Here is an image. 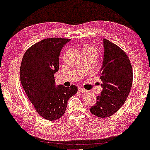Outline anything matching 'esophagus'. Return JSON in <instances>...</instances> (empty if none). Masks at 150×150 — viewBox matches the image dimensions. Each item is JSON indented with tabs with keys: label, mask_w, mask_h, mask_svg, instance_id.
I'll list each match as a JSON object with an SVG mask.
<instances>
[{
	"label": "esophagus",
	"mask_w": 150,
	"mask_h": 150,
	"mask_svg": "<svg viewBox=\"0 0 150 150\" xmlns=\"http://www.w3.org/2000/svg\"><path fill=\"white\" fill-rule=\"evenodd\" d=\"M78 90H79V91L82 92V93H85V92L87 91L86 89H83V88H82V87H79V88H78Z\"/></svg>",
	"instance_id": "1"
}]
</instances>
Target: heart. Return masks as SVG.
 <instances>
[{
  "instance_id": "obj_1",
  "label": "heart",
  "mask_w": 150,
  "mask_h": 150,
  "mask_svg": "<svg viewBox=\"0 0 150 150\" xmlns=\"http://www.w3.org/2000/svg\"><path fill=\"white\" fill-rule=\"evenodd\" d=\"M87 49H91V48H87Z\"/></svg>"
}]
</instances>
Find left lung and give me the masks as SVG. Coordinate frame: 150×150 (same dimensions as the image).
Returning a JSON list of instances; mask_svg holds the SVG:
<instances>
[{
  "mask_svg": "<svg viewBox=\"0 0 150 150\" xmlns=\"http://www.w3.org/2000/svg\"><path fill=\"white\" fill-rule=\"evenodd\" d=\"M103 42L104 54L100 70L103 90L90 111L97 117H108L117 112L127 98L133 71L129 58L122 49L108 39Z\"/></svg>",
  "mask_w": 150,
  "mask_h": 150,
  "instance_id": "obj_1",
  "label": "left lung"
}]
</instances>
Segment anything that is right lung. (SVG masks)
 I'll list each match as a JSON object with an SVG mask.
<instances>
[{
	"instance_id": "1",
	"label": "right lung",
	"mask_w": 150,
	"mask_h": 150,
	"mask_svg": "<svg viewBox=\"0 0 150 150\" xmlns=\"http://www.w3.org/2000/svg\"><path fill=\"white\" fill-rule=\"evenodd\" d=\"M70 39L49 38L33 45L24 54L20 79L28 98L40 115L53 121L65 112L67 101L77 92L71 85H56L54 73L59 70V55Z\"/></svg>"
}]
</instances>
